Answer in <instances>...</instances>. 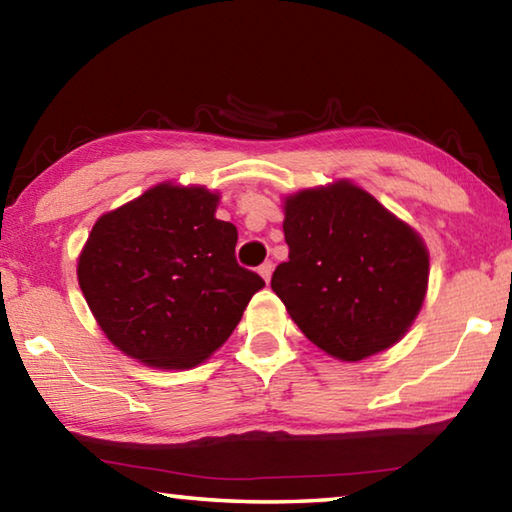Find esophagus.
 Segmentation results:
<instances>
[{
	"label": "esophagus",
	"instance_id": "obj_1",
	"mask_svg": "<svg viewBox=\"0 0 512 512\" xmlns=\"http://www.w3.org/2000/svg\"><path fill=\"white\" fill-rule=\"evenodd\" d=\"M259 275H262L266 282L271 280V275H273V262H271V259H268V262H264L262 266H259Z\"/></svg>",
	"mask_w": 512,
	"mask_h": 512
}]
</instances>
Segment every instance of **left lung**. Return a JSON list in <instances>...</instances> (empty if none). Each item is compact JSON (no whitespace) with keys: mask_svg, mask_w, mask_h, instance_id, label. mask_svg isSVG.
Returning <instances> with one entry per match:
<instances>
[{"mask_svg":"<svg viewBox=\"0 0 512 512\" xmlns=\"http://www.w3.org/2000/svg\"><path fill=\"white\" fill-rule=\"evenodd\" d=\"M284 214L289 262L271 287L302 334L343 361L400 341L427 293L422 239L345 180L289 196Z\"/></svg>","mask_w":512,"mask_h":512,"instance_id":"left-lung-1","label":"left lung"}]
</instances>
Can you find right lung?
<instances>
[{"mask_svg": "<svg viewBox=\"0 0 512 512\" xmlns=\"http://www.w3.org/2000/svg\"><path fill=\"white\" fill-rule=\"evenodd\" d=\"M219 196L169 183L103 214L79 259V284L103 334L155 368H192L228 341L264 287L237 264V228Z\"/></svg>", "mask_w": 512, "mask_h": 512, "instance_id": "1", "label": "right lung"}]
</instances>
